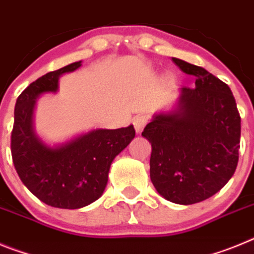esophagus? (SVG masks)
I'll use <instances>...</instances> for the list:
<instances>
[{
    "mask_svg": "<svg viewBox=\"0 0 254 254\" xmlns=\"http://www.w3.org/2000/svg\"><path fill=\"white\" fill-rule=\"evenodd\" d=\"M147 123V117L146 116H137L133 118V126H134V129L137 133H141L143 129V127L146 126Z\"/></svg>",
    "mask_w": 254,
    "mask_h": 254,
    "instance_id": "esophagus-1",
    "label": "esophagus"
}]
</instances>
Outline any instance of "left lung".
<instances>
[{
	"mask_svg": "<svg viewBox=\"0 0 254 254\" xmlns=\"http://www.w3.org/2000/svg\"><path fill=\"white\" fill-rule=\"evenodd\" d=\"M173 62L194 76L176 105L152 116L142 136L151 143L150 178L170 202L192 205L219 192L234 174L241 142V116L228 85L205 68Z\"/></svg>",
	"mask_w": 254,
	"mask_h": 254,
	"instance_id": "obj_1",
	"label": "left lung"
}]
</instances>
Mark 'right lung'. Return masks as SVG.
I'll return each mask as SVG.
<instances>
[{"label": "right lung", "instance_id": "obj_1", "mask_svg": "<svg viewBox=\"0 0 254 254\" xmlns=\"http://www.w3.org/2000/svg\"><path fill=\"white\" fill-rule=\"evenodd\" d=\"M81 61L48 72L29 85L17 98L11 133V154L17 174L31 193L58 208H81L99 198L117 155L133 140V126L95 128L71 140L49 145L34 128L37 99L57 93L62 75L73 72Z\"/></svg>", "mask_w": 254, "mask_h": 254}]
</instances>
